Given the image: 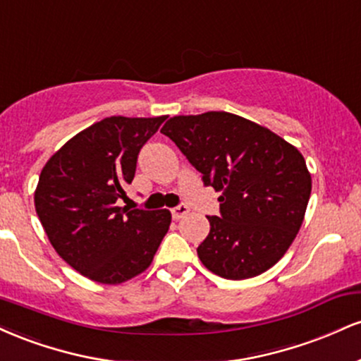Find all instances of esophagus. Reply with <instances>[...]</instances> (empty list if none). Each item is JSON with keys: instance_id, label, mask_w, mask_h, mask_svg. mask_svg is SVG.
Instances as JSON below:
<instances>
[{"instance_id": "1", "label": "esophagus", "mask_w": 361, "mask_h": 361, "mask_svg": "<svg viewBox=\"0 0 361 361\" xmlns=\"http://www.w3.org/2000/svg\"><path fill=\"white\" fill-rule=\"evenodd\" d=\"M188 205L186 204H180V205H176L175 209H171V215H173V219H175V221H180V219H183L186 214H188Z\"/></svg>"}]
</instances>
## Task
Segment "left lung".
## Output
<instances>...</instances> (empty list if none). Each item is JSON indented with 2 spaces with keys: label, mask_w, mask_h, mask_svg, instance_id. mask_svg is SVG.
<instances>
[{
  "label": "left lung",
  "mask_w": 361,
  "mask_h": 361,
  "mask_svg": "<svg viewBox=\"0 0 361 361\" xmlns=\"http://www.w3.org/2000/svg\"><path fill=\"white\" fill-rule=\"evenodd\" d=\"M205 186L221 214L207 217L210 233L197 247L215 275L244 280L279 261L299 233L310 197L304 157L268 128L227 111L181 115L161 128Z\"/></svg>",
  "instance_id": "left-lung-1"
}]
</instances>
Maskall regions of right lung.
Instances as JSON below:
<instances>
[{
	"label": "right lung",
	"mask_w": 361,
	"mask_h": 361,
	"mask_svg": "<svg viewBox=\"0 0 361 361\" xmlns=\"http://www.w3.org/2000/svg\"><path fill=\"white\" fill-rule=\"evenodd\" d=\"M166 117H109L74 135L47 161L35 210L57 255L100 283H122L151 264L169 210L118 207L140 149Z\"/></svg>",
	"instance_id": "obj_1"
}]
</instances>
